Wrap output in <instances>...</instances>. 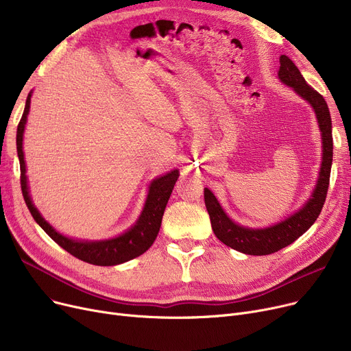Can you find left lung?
Returning <instances> with one entry per match:
<instances>
[{"label":"left lung","mask_w":351,"mask_h":351,"mask_svg":"<svg viewBox=\"0 0 351 351\" xmlns=\"http://www.w3.org/2000/svg\"><path fill=\"white\" fill-rule=\"evenodd\" d=\"M278 75L285 85L293 88V90L299 97H302L311 105L320 128L323 158L319 179L316 182L315 189L311 192V196L298 212H294L293 215L282 220V222L267 228L253 229L233 222L226 215L223 208L220 206L216 196L208 188H205V205L210 216L212 229L216 237L226 246L245 254L253 256L270 254L291 245L316 222L327 196L331 162H333L331 118L324 98L306 82L299 68L294 65V62L287 55H280V68Z\"/></svg>","instance_id":"1"}]
</instances>
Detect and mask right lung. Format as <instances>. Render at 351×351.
Instances as JSON below:
<instances>
[{
  "mask_svg": "<svg viewBox=\"0 0 351 351\" xmlns=\"http://www.w3.org/2000/svg\"><path fill=\"white\" fill-rule=\"evenodd\" d=\"M31 105V92L28 94L25 109L23 118L18 123L16 128V152L18 159H20L21 166V189L25 204L34 217V220L38 223L44 232L52 239L55 243H58L62 249H65L72 256L78 257V259L97 265V266H115L125 263L128 261H132L135 257L141 256L149 249L155 239L159 233L162 216L166 208V204L171 197L175 183L179 178V171L173 169L168 173H165L156 179H154L147 191L145 206L139 219L135 222L132 228H129L125 233L106 239V241H80V239H72L61 234L55 230L43 215L38 212L32 204V199L29 196L28 189V180H27V169H25V160H24V151H23V138H24V129L27 123V117L29 112Z\"/></svg>",
  "mask_w": 351,
  "mask_h": 351,
  "instance_id": "right-lung-1",
  "label": "right lung"
}]
</instances>
